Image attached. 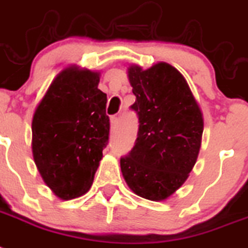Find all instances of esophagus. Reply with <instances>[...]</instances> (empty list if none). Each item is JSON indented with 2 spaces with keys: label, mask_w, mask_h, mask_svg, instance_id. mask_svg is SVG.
I'll return each mask as SVG.
<instances>
[{
  "label": "esophagus",
  "mask_w": 248,
  "mask_h": 248,
  "mask_svg": "<svg viewBox=\"0 0 248 248\" xmlns=\"http://www.w3.org/2000/svg\"><path fill=\"white\" fill-rule=\"evenodd\" d=\"M110 124H111V128H116L118 124H119V116L112 115L111 118H110Z\"/></svg>",
  "instance_id": "34e87169"
}]
</instances>
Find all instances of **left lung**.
<instances>
[{
  "instance_id": "8db88e82",
  "label": "left lung",
  "mask_w": 248,
  "mask_h": 248,
  "mask_svg": "<svg viewBox=\"0 0 248 248\" xmlns=\"http://www.w3.org/2000/svg\"><path fill=\"white\" fill-rule=\"evenodd\" d=\"M137 100L136 146L120 159L126 185L140 198L163 202L184 185L202 146L204 119L185 77L166 62L128 67Z\"/></svg>"
}]
</instances>
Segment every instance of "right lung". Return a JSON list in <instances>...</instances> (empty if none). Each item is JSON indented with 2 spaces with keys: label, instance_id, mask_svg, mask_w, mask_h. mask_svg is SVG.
Here are the masks:
<instances>
[{
  "label": "right lung",
  "instance_id": "obj_1",
  "mask_svg": "<svg viewBox=\"0 0 248 248\" xmlns=\"http://www.w3.org/2000/svg\"><path fill=\"white\" fill-rule=\"evenodd\" d=\"M101 72L71 64L55 76L31 122V151L39 173L55 196L72 200L91 187L109 139Z\"/></svg>",
  "mask_w": 248,
  "mask_h": 248
}]
</instances>
